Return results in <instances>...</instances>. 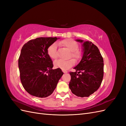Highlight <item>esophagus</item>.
<instances>
[{
	"label": "esophagus",
	"instance_id": "1",
	"mask_svg": "<svg viewBox=\"0 0 126 126\" xmlns=\"http://www.w3.org/2000/svg\"><path fill=\"white\" fill-rule=\"evenodd\" d=\"M63 72L64 74H66V73H67V71H64V70H63Z\"/></svg>",
	"mask_w": 126,
	"mask_h": 126
}]
</instances>
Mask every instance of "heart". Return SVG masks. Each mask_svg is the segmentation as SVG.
Here are the masks:
<instances>
[{"label":"heart","mask_w":126,"mask_h":126,"mask_svg":"<svg viewBox=\"0 0 126 126\" xmlns=\"http://www.w3.org/2000/svg\"><path fill=\"white\" fill-rule=\"evenodd\" d=\"M60 44L66 47L71 51L70 57L74 58L75 60H78L81 57V53L78 50L79 45L78 43L73 39H67L61 41ZM48 55L50 58L52 59H57L58 55L57 51V44L54 43L49 46L47 49ZM75 64L74 59H70L68 60L58 59L55 61L54 65L56 68H59L63 70L69 69Z\"/></svg>","instance_id":"1"}]
</instances>
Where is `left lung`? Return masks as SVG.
Wrapping results in <instances>:
<instances>
[{
  "label": "left lung",
  "instance_id": "left-lung-1",
  "mask_svg": "<svg viewBox=\"0 0 126 126\" xmlns=\"http://www.w3.org/2000/svg\"><path fill=\"white\" fill-rule=\"evenodd\" d=\"M76 41L82 43L83 54L80 62L74 68L76 71L69 72V88L76 96L87 97L101 85L104 76V60L98 47L91 41Z\"/></svg>",
  "mask_w": 126,
  "mask_h": 126
}]
</instances>
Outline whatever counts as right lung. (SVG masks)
I'll return each instance as SVG.
<instances>
[{"label":"right lung","mask_w":126,"mask_h":126,"mask_svg":"<svg viewBox=\"0 0 126 126\" xmlns=\"http://www.w3.org/2000/svg\"><path fill=\"white\" fill-rule=\"evenodd\" d=\"M60 38L39 37L30 40L22 47L18 60L20 80L30 94L45 98L54 92L63 75L60 68L52 69L47 53L49 46Z\"/></svg>","instance_id":"add662e5"}]
</instances>
